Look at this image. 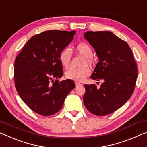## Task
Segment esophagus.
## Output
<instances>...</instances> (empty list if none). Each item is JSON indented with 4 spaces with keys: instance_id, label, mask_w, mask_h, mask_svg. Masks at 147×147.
Instances as JSON below:
<instances>
[{
    "instance_id": "esophagus-1",
    "label": "esophagus",
    "mask_w": 147,
    "mask_h": 147,
    "mask_svg": "<svg viewBox=\"0 0 147 147\" xmlns=\"http://www.w3.org/2000/svg\"><path fill=\"white\" fill-rule=\"evenodd\" d=\"M75 85H76V87H77V86H82V84H80V83H79V82H75Z\"/></svg>"
}]
</instances>
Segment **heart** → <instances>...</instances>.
Returning <instances> with one entry per match:
<instances>
[{
	"instance_id": "heart-1",
	"label": "heart",
	"mask_w": 147,
	"mask_h": 147,
	"mask_svg": "<svg viewBox=\"0 0 147 147\" xmlns=\"http://www.w3.org/2000/svg\"><path fill=\"white\" fill-rule=\"evenodd\" d=\"M74 50L79 54L84 57L83 65H92L93 51L89 44L86 42H80L76 44ZM72 57V53L68 48H64L60 52L59 59L61 65L65 68L69 66ZM91 74V69L89 67L85 66L82 68H71L65 73V76L67 79L78 82H82Z\"/></svg>"
}]
</instances>
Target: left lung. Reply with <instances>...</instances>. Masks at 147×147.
I'll use <instances>...</instances> for the list:
<instances>
[{
	"label": "left lung",
	"mask_w": 147,
	"mask_h": 147,
	"mask_svg": "<svg viewBox=\"0 0 147 147\" xmlns=\"http://www.w3.org/2000/svg\"><path fill=\"white\" fill-rule=\"evenodd\" d=\"M84 36L99 59L91 78L103 80L100 88L84 84L86 108L96 116L113 113L126 103L134 92L137 67L126 42L109 31H88Z\"/></svg>",
	"instance_id": "obj_1"
}]
</instances>
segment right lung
Instances as JSON below:
<instances>
[{"label": "right lung", "instance_id": "obj_1", "mask_svg": "<svg viewBox=\"0 0 147 147\" xmlns=\"http://www.w3.org/2000/svg\"><path fill=\"white\" fill-rule=\"evenodd\" d=\"M75 32L50 30L36 34L16 58V90L25 103L38 115L47 116L57 113L75 87L70 79L57 80L63 75L59 53L73 40ZM53 78L57 80L51 85Z\"/></svg>", "mask_w": 147, "mask_h": 147}]
</instances>
